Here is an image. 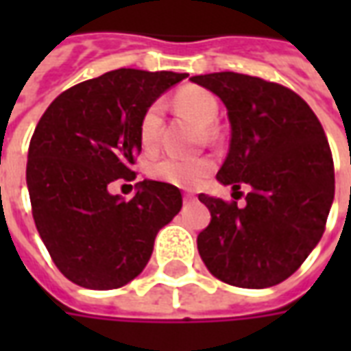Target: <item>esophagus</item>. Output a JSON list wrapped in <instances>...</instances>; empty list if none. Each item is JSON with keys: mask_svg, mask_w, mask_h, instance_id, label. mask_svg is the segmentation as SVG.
Here are the masks:
<instances>
[{"mask_svg": "<svg viewBox=\"0 0 351 351\" xmlns=\"http://www.w3.org/2000/svg\"><path fill=\"white\" fill-rule=\"evenodd\" d=\"M193 199H195L193 193H184V201H193Z\"/></svg>", "mask_w": 351, "mask_h": 351, "instance_id": "1", "label": "esophagus"}]
</instances>
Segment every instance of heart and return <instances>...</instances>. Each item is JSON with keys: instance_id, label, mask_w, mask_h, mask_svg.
<instances>
[{"instance_id": "1", "label": "heart", "mask_w": 351, "mask_h": 351, "mask_svg": "<svg viewBox=\"0 0 351 351\" xmlns=\"http://www.w3.org/2000/svg\"><path fill=\"white\" fill-rule=\"evenodd\" d=\"M175 105L178 110L188 112L201 123H214L220 112L218 99L213 93L201 86H184L175 95ZM161 137V105L152 103L145 108L138 120V143L145 152H154L160 145ZM214 171V160L210 158H176L167 156L150 165L148 173L154 180L191 188L197 186L205 176Z\"/></svg>"}]
</instances>
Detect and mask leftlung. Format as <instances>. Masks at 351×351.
<instances>
[{"label":"left lung","instance_id":"1","mask_svg":"<svg viewBox=\"0 0 351 351\" xmlns=\"http://www.w3.org/2000/svg\"><path fill=\"white\" fill-rule=\"evenodd\" d=\"M191 82L216 93L231 123L228 158L216 178L248 186L246 205L199 195L210 223L197 250L216 278L261 289L289 278L324 235L335 197V165L322 123L293 90L241 73ZM239 199V197H235Z\"/></svg>","mask_w":351,"mask_h":351}]
</instances>
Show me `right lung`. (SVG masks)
<instances>
[{
    "mask_svg": "<svg viewBox=\"0 0 351 351\" xmlns=\"http://www.w3.org/2000/svg\"><path fill=\"white\" fill-rule=\"evenodd\" d=\"M186 73L116 69L65 90L45 110L27 150L35 228L60 272L88 289H116L138 276L154 239L182 208L176 186L137 184L135 197L110 195L135 180L138 120Z\"/></svg>",
    "mask_w": 351,
    "mask_h": 351,
    "instance_id": "obj_1",
    "label": "right lung"
}]
</instances>
